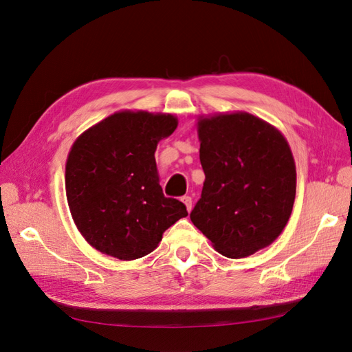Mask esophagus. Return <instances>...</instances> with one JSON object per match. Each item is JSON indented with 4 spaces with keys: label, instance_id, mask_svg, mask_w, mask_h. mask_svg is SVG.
Instances as JSON below:
<instances>
[{
    "label": "esophagus",
    "instance_id": "obj_1",
    "mask_svg": "<svg viewBox=\"0 0 352 352\" xmlns=\"http://www.w3.org/2000/svg\"><path fill=\"white\" fill-rule=\"evenodd\" d=\"M182 202L186 206L188 212H189L190 210H192V198H190V197H184V198H182Z\"/></svg>",
    "mask_w": 352,
    "mask_h": 352
}]
</instances>
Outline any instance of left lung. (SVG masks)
Returning <instances> with one entry per match:
<instances>
[{
    "label": "left lung",
    "mask_w": 352,
    "mask_h": 352,
    "mask_svg": "<svg viewBox=\"0 0 352 352\" xmlns=\"http://www.w3.org/2000/svg\"><path fill=\"white\" fill-rule=\"evenodd\" d=\"M197 131L206 180L190 220L225 257L269 247L289 220L296 194L286 138L247 111L199 116Z\"/></svg>",
    "instance_id": "left-lung-1"
}]
</instances>
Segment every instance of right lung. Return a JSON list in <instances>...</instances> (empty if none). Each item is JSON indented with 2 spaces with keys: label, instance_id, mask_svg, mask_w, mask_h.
Here are the masks:
<instances>
[{
  "label": "right lung",
  "instance_id": "right-lung-1",
  "mask_svg": "<svg viewBox=\"0 0 352 352\" xmlns=\"http://www.w3.org/2000/svg\"><path fill=\"white\" fill-rule=\"evenodd\" d=\"M176 127L173 114L123 110L73 142L66 197L74 225L92 248L123 261L141 258L188 216L182 202L164 197L154 157L157 144Z\"/></svg>",
  "mask_w": 352,
  "mask_h": 352
}]
</instances>
